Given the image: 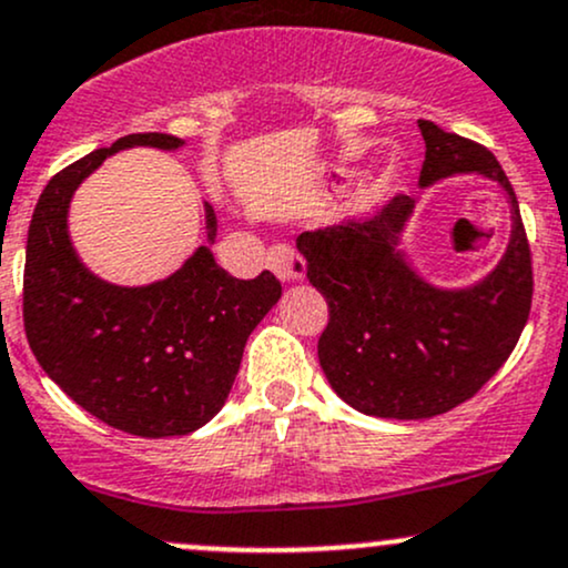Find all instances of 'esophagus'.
<instances>
[{
	"label": "esophagus",
	"mask_w": 568,
	"mask_h": 568,
	"mask_svg": "<svg viewBox=\"0 0 568 568\" xmlns=\"http://www.w3.org/2000/svg\"><path fill=\"white\" fill-rule=\"evenodd\" d=\"M266 266H270L283 283H296V280H302L304 272H307V264H304L302 255L288 245H272L270 253H266Z\"/></svg>",
	"instance_id": "esophagus-1"
}]
</instances>
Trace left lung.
<instances>
[{"instance_id":"obj_1","label":"left lung","mask_w":568,"mask_h":568,"mask_svg":"<svg viewBox=\"0 0 568 568\" xmlns=\"http://www.w3.org/2000/svg\"><path fill=\"white\" fill-rule=\"evenodd\" d=\"M426 140L420 185L450 174H483L507 191V253L471 288H436L398 251L415 210L390 199L366 217L298 234L310 283L326 296L328 326L317 339L336 396L375 417L423 420L458 407L501 369L531 313L534 272L517 196L488 148L417 121Z\"/></svg>"}]
</instances>
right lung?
<instances>
[{"instance_id":"add662e5","label":"right lung","mask_w":568,"mask_h":568,"mask_svg":"<svg viewBox=\"0 0 568 568\" xmlns=\"http://www.w3.org/2000/svg\"><path fill=\"white\" fill-rule=\"evenodd\" d=\"M134 145L178 151L172 134H129L53 174L31 215L23 266V328L45 375L74 404L134 436H180L213 420L229 398L247 336L277 304L280 280H236L207 245L159 283L99 280L74 253L72 193L108 155ZM207 240L215 210L204 202Z\"/></svg>"}]
</instances>
